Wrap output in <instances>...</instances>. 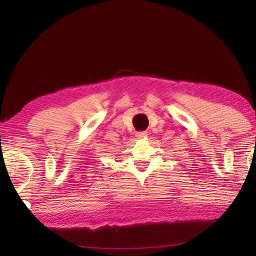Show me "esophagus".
<instances>
[{
    "instance_id": "34e87169",
    "label": "esophagus",
    "mask_w": 256,
    "mask_h": 256,
    "mask_svg": "<svg viewBox=\"0 0 256 256\" xmlns=\"http://www.w3.org/2000/svg\"><path fill=\"white\" fill-rule=\"evenodd\" d=\"M146 136H148V132H146V131H142V132H138L136 133V138H146Z\"/></svg>"
}]
</instances>
